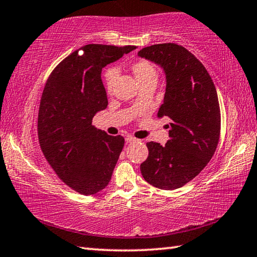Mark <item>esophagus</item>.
Masks as SVG:
<instances>
[{"label": "esophagus", "mask_w": 257, "mask_h": 257, "mask_svg": "<svg viewBox=\"0 0 257 257\" xmlns=\"http://www.w3.org/2000/svg\"><path fill=\"white\" fill-rule=\"evenodd\" d=\"M137 141H138V139H136L133 136H129V135H128V136H125V142H127V143H135Z\"/></svg>", "instance_id": "esophagus-1"}]
</instances>
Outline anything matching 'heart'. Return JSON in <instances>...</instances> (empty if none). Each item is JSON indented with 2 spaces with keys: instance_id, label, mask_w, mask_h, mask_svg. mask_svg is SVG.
Segmentation results:
<instances>
[{
  "instance_id": "obj_1",
  "label": "heart",
  "mask_w": 257,
  "mask_h": 257,
  "mask_svg": "<svg viewBox=\"0 0 257 257\" xmlns=\"http://www.w3.org/2000/svg\"><path fill=\"white\" fill-rule=\"evenodd\" d=\"M132 71L134 76L136 77L139 85L145 84L149 81H156L158 80V70L151 62L146 60H138L136 62L132 64ZM116 69L115 68H108L105 70L103 75V85L104 88L107 93H110L113 87V82L116 77Z\"/></svg>"
}]
</instances>
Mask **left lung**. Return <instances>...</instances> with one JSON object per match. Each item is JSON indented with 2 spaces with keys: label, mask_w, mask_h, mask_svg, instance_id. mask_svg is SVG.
<instances>
[{
  "label": "left lung",
  "mask_w": 257,
  "mask_h": 257,
  "mask_svg": "<svg viewBox=\"0 0 257 257\" xmlns=\"http://www.w3.org/2000/svg\"><path fill=\"white\" fill-rule=\"evenodd\" d=\"M163 69L167 87L160 118L168 116L169 141L149 142L141 164L144 179L160 189L180 188L210 162L220 137L221 116L215 86L205 67L181 45L164 43L138 52Z\"/></svg>",
  "instance_id": "1"
}]
</instances>
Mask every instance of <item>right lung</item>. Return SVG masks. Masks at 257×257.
I'll return each mask as SVG.
<instances>
[{
	"label": "right lung",
	"instance_id": "1",
	"mask_svg": "<svg viewBox=\"0 0 257 257\" xmlns=\"http://www.w3.org/2000/svg\"><path fill=\"white\" fill-rule=\"evenodd\" d=\"M135 49L82 46L59 63L43 90L37 123L43 154L60 179L82 195L105 188L124 145L122 136H110L92 124L107 106L102 69Z\"/></svg>",
	"mask_w": 257,
	"mask_h": 257
}]
</instances>
